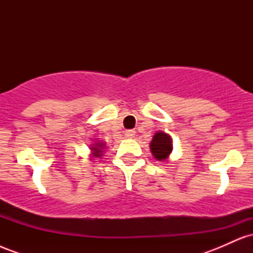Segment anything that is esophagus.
<instances>
[{
    "mask_svg": "<svg viewBox=\"0 0 253 253\" xmlns=\"http://www.w3.org/2000/svg\"><path fill=\"white\" fill-rule=\"evenodd\" d=\"M134 135H135L134 129H127L126 132H125V136H126V138H133Z\"/></svg>",
    "mask_w": 253,
    "mask_h": 253,
    "instance_id": "esophagus-1",
    "label": "esophagus"
}]
</instances>
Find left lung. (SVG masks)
I'll use <instances>...</instances> for the list:
<instances>
[{
	"label": "left lung",
	"mask_w": 253,
	"mask_h": 253,
	"mask_svg": "<svg viewBox=\"0 0 253 253\" xmlns=\"http://www.w3.org/2000/svg\"><path fill=\"white\" fill-rule=\"evenodd\" d=\"M150 149L157 161L163 162L169 158L171 151H172V139L169 134L162 132V130L157 132L150 143Z\"/></svg>",
	"instance_id": "obj_1"
}]
</instances>
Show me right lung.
<instances>
[{
    "instance_id": "add662e5",
    "label": "right lung",
    "mask_w": 253,
    "mask_h": 253,
    "mask_svg": "<svg viewBox=\"0 0 253 253\" xmlns=\"http://www.w3.org/2000/svg\"><path fill=\"white\" fill-rule=\"evenodd\" d=\"M90 150L92 152V157H101L104 150V143L103 141H96V143L91 145Z\"/></svg>"
}]
</instances>
